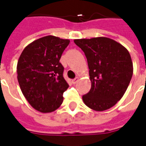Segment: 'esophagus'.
Instances as JSON below:
<instances>
[{"instance_id":"esophagus-1","label":"esophagus","mask_w":146,"mask_h":146,"mask_svg":"<svg viewBox=\"0 0 146 146\" xmlns=\"http://www.w3.org/2000/svg\"><path fill=\"white\" fill-rule=\"evenodd\" d=\"M78 80H79V77H76V78H74L73 80H72V83H73V84H75L76 83L78 82Z\"/></svg>"}]
</instances>
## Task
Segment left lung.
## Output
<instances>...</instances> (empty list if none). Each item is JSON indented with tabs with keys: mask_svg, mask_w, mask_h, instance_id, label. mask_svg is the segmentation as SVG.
<instances>
[{
	"mask_svg": "<svg viewBox=\"0 0 146 146\" xmlns=\"http://www.w3.org/2000/svg\"><path fill=\"white\" fill-rule=\"evenodd\" d=\"M74 43L84 52L92 88L83 95L84 104L95 111H104L119 101L133 74L128 51L108 37L77 39Z\"/></svg>",
	"mask_w": 146,
	"mask_h": 146,
	"instance_id": "8db88e82",
	"label": "left lung"
}]
</instances>
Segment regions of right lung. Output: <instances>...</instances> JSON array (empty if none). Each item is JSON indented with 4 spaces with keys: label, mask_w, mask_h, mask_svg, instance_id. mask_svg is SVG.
Returning a JSON list of instances; mask_svg holds the SVG:
<instances>
[{
    "label": "right lung",
    "mask_w": 146,
    "mask_h": 146,
    "mask_svg": "<svg viewBox=\"0 0 146 146\" xmlns=\"http://www.w3.org/2000/svg\"><path fill=\"white\" fill-rule=\"evenodd\" d=\"M69 44L70 40L44 36L27 45L19 58L17 78L21 91L31 106L41 113L57 110L69 88L59 62Z\"/></svg>",
    "instance_id": "obj_1"
}]
</instances>
